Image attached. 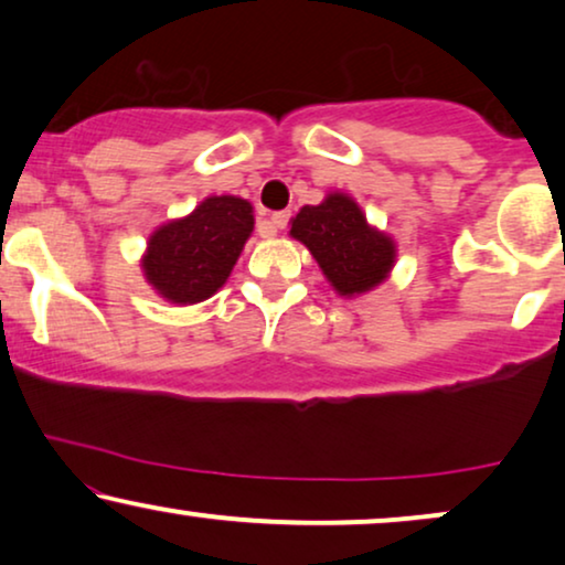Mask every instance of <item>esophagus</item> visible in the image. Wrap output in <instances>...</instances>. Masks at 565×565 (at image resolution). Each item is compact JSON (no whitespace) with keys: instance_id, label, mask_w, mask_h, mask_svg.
<instances>
[{"instance_id":"1","label":"esophagus","mask_w":565,"mask_h":565,"mask_svg":"<svg viewBox=\"0 0 565 565\" xmlns=\"http://www.w3.org/2000/svg\"><path fill=\"white\" fill-rule=\"evenodd\" d=\"M289 212H276V214H270V227L274 230H284L289 224Z\"/></svg>"}]
</instances>
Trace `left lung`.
I'll list each match as a JSON object with an SVG mask.
<instances>
[{"instance_id": "obj_1", "label": "left lung", "mask_w": 565, "mask_h": 565, "mask_svg": "<svg viewBox=\"0 0 565 565\" xmlns=\"http://www.w3.org/2000/svg\"><path fill=\"white\" fill-rule=\"evenodd\" d=\"M289 235L318 260L338 297L356 299L387 281L397 260L395 239L366 222L356 199L330 191L318 206L291 216Z\"/></svg>"}]
</instances>
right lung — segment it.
Returning <instances> with one entry per match:
<instances>
[{
  "label": "right lung",
  "instance_id": "add662e5",
  "mask_svg": "<svg viewBox=\"0 0 565 565\" xmlns=\"http://www.w3.org/2000/svg\"><path fill=\"white\" fill-rule=\"evenodd\" d=\"M253 227L250 201L206 195L191 214L164 222L149 235L141 274L164 302H204L227 284Z\"/></svg>",
  "mask_w": 565,
  "mask_h": 565
}]
</instances>
